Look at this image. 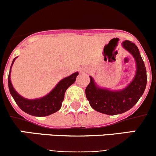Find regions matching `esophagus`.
<instances>
[{
	"label": "esophagus",
	"instance_id": "1",
	"mask_svg": "<svg viewBox=\"0 0 156 156\" xmlns=\"http://www.w3.org/2000/svg\"><path fill=\"white\" fill-rule=\"evenodd\" d=\"M87 72V69L86 68H80V72H81V73H84V72Z\"/></svg>",
	"mask_w": 156,
	"mask_h": 156
}]
</instances>
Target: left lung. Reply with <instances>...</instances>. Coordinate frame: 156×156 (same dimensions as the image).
Returning a JSON list of instances; mask_svg holds the SVG:
<instances>
[{
	"label": "left lung",
	"mask_w": 156,
	"mask_h": 156,
	"mask_svg": "<svg viewBox=\"0 0 156 156\" xmlns=\"http://www.w3.org/2000/svg\"><path fill=\"white\" fill-rule=\"evenodd\" d=\"M122 47L134 58L136 70L131 82L122 90H112L100 87L90 76V81L85 94L90 106L96 111L109 115L122 114L130 109L139 100L146 89L147 77L144 60L139 49L130 41H125Z\"/></svg>",
	"instance_id": "left-lung-1"
}]
</instances>
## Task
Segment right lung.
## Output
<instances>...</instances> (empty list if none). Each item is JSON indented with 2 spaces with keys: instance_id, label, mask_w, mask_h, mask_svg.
Masks as SVG:
<instances>
[{
  "instance_id": "add662e5",
  "label": "right lung",
  "mask_w": 156,
  "mask_h": 156,
  "mask_svg": "<svg viewBox=\"0 0 156 156\" xmlns=\"http://www.w3.org/2000/svg\"><path fill=\"white\" fill-rule=\"evenodd\" d=\"M17 57L14 58L11 64L10 72L8 76V86L10 94L18 106L27 114L33 116H39L44 117L55 113L58 110L60 109L62 106V103L64 100V96L67 88L74 84L76 80V77L78 75V72H76L72 74L69 76L64 78L61 80L55 87L46 96L41 98L29 99L24 98L18 94L12 87L10 81L11 68L13 65V62Z\"/></svg>"
}]
</instances>
